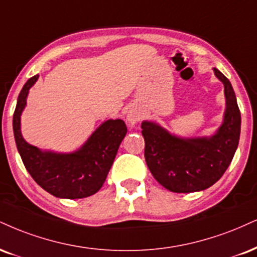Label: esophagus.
Masks as SVG:
<instances>
[{
  "label": "esophagus",
  "instance_id": "esophagus-1",
  "mask_svg": "<svg viewBox=\"0 0 257 257\" xmlns=\"http://www.w3.org/2000/svg\"><path fill=\"white\" fill-rule=\"evenodd\" d=\"M139 119H140V115H139L138 111L135 110L128 111V113H126V120H128L131 124H135V123H138Z\"/></svg>",
  "mask_w": 257,
  "mask_h": 257
}]
</instances>
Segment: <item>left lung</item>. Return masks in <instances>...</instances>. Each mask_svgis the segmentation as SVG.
Masks as SVG:
<instances>
[{
  "label": "left lung",
  "instance_id": "left-lung-1",
  "mask_svg": "<svg viewBox=\"0 0 257 257\" xmlns=\"http://www.w3.org/2000/svg\"><path fill=\"white\" fill-rule=\"evenodd\" d=\"M215 76L224 83L226 110L220 128L212 137L183 139L154 122L141 124L145 159L153 177L174 193L205 190L226 171L238 147L240 112L231 82L217 68Z\"/></svg>",
  "mask_w": 257,
  "mask_h": 257
}]
</instances>
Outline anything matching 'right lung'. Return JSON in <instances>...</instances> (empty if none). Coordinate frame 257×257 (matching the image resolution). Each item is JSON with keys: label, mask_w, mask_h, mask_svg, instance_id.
I'll use <instances>...</instances> for the list:
<instances>
[{"label": "right lung", "mask_w": 257, "mask_h": 257, "mask_svg": "<svg viewBox=\"0 0 257 257\" xmlns=\"http://www.w3.org/2000/svg\"><path fill=\"white\" fill-rule=\"evenodd\" d=\"M38 76H32L24 85L13 116L15 142L25 168L37 184L51 195L61 199H82L93 195L104 184L120 142L125 137V123L122 119L106 120L75 152H43L25 141L20 131V116L26 106L29 89Z\"/></svg>", "instance_id": "add662e5"}]
</instances>
